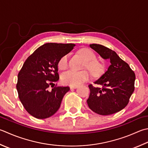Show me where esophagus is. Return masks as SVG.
Segmentation results:
<instances>
[{"label": "esophagus", "mask_w": 148, "mask_h": 148, "mask_svg": "<svg viewBox=\"0 0 148 148\" xmlns=\"http://www.w3.org/2000/svg\"><path fill=\"white\" fill-rule=\"evenodd\" d=\"M77 86H77V85L71 86H70V88H71V89H75V88H77Z\"/></svg>", "instance_id": "34e87169"}]
</instances>
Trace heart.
I'll return each instance as SVG.
<instances>
[{
    "label": "heart",
    "instance_id": "obj_1",
    "mask_svg": "<svg viewBox=\"0 0 148 148\" xmlns=\"http://www.w3.org/2000/svg\"><path fill=\"white\" fill-rule=\"evenodd\" d=\"M79 54L85 59L86 62L85 67L87 68L94 76H99L102 74L104 66L96 60V56L94 52L89 49H82L79 51ZM69 55L66 54L61 58L58 62V67L61 70H65L69 65ZM90 74L86 71H69L65 72L62 76V82L65 85H78L87 81Z\"/></svg>",
    "mask_w": 148,
    "mask_h": 148
}]
</instances>
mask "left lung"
<instances>
[{
    "mask_svg": "<svg viewBox=\"0 0 148 148\" xmlns=\"http://www.w3.org/2000/svg\"><path fill=\"white\" fill-rule=\"evenodd\" d=\"M92 49L105 60H109L110 65L95 84H90V95L86 101L94 112L108 115L121 111L128 105L135 89V72L129 65L118 56L115 51L99 44L90 45Z\"/></svg>",
    "mask_w": 148,
    "mask_h": 148,
    "instance_id": "obj_1",
    "label": "left lung"
}]
</instances>
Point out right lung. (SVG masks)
<instances>
[{
	"label": "right lung",
	"mask_w": 148,
	"mask_h": 148,
	"mask_svg": "<svg viewBox=\"0 0 148 148\" xmlns=\"http://www.w3.org/2000/svg\"><path fill=\"white\" fill-rule=\"evenodd\" d=\"M73 43H47L29 56L18 74L16 90L25 110L39 119L56 113L69 86L49 87L59 79L58 65L61 58L73 49Z\"/></svg>",
	"instance_id": "obj_1"
}]
</instances>
